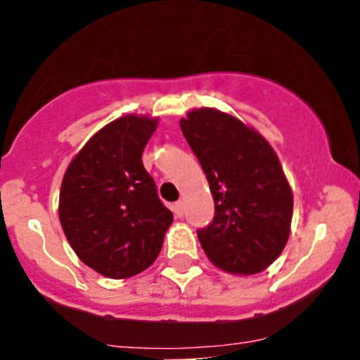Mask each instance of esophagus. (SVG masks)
Segmentation results:
<instances>
[{
    "mask_svg": "<svg viewBox=\"0 0 360 360\" xmlns=\"http://www.w3.org/2000/svg\"><path fill=\"white\" fill-rule=\"evenodd\" d=\"M172 212H174V214L177 218H181L184 214V205L183 201H177V203L172 205Z\"/></svg>",
    "mask_w": 360,
    "mask_h": 360,
    "instance_id": "34e87169",
    "label": "esophagus"
}]
</instances>
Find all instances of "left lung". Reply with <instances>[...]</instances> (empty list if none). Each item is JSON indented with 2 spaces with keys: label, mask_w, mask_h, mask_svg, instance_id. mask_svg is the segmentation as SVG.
Returning a JSON list of instances; mask_svg holds the SVG:
<instances>
[{
  "label": "left lung",
  "mask_w": 360,
  "mask_h": 360,
  "mask_svg": "<svg viewBox=\"0 0 360 360\" xmlns=\"http://www.w3.org/2000/svg\"><path fill=\"white\" fill-rule=\"evenodd\" d=\"M179 125L214 200L213 221L198 230L205 254L232 274L267 269L286 247L292 218V191L274 148L214 108L189 111Z\"/></svg>",
  "instance_id": "obj_1"
}]
</instances>
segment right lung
Returning a JSON list of instances; mask_svg holds the SVG:
<instances>
[{
    "mask_svg": "<svg viewBox=\"0 0 360 360\" xmlns=\"http://www.w3.org/2000/svg\"><path fill=\"white\" fill-rule=\"evenodd\" d=\"M155 128L157 118L115 120L86 142L62 179V230L77 257L106 278L150 267L174 220L142 164Z\"/></svg>",
    "mask_w": 360,
    "mask_h": 360,
    "instance_id": "add662e5",
    "label": "right lung"
}]
</instances>
